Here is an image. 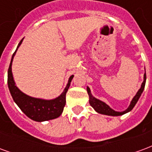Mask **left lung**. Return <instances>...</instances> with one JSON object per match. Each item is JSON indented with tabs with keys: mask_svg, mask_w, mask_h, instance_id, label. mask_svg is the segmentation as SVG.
<instances>
[{
	"mask_svg": "<svg viewBox=\"0 0 152 152\" xmlns=\"http://www.w3.org/2000/svg\"><path fill=\"white\" fill-rule=\"evenodd\" d=\"M146 80H147V76H146V72H145L143 76V82L142 83V85H141V88L138 89L137 94L133 98L132 101L130 102V104L129 106V107L125 111L116 112V111H115L112 108H111L107 103L102 102L101 100H99V99H96L95 97H94L92 95V94H91L90 89L87 86V92H88V94H89V104H90V106L92 107L95 110V112H97L99 114L111 115V116H119V115H122L125 114V113H128V112H129L132 109L134 108V106L136 105V103H137L138 99L140 98L141 94L143 92L144 88H145V84H146Z\"/></svg>",
	"mask_w": 152,
	"mask_h": 152,
	"instance_id": "1",
	"label": "left lung"
}]
</instances>
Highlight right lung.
Listing matches in <instances>:
<instances>
[{"mask_svg":"<svg viewBox=\"0 0 152 152\" xmlns=\"http://www.w3.org/2000/svg\"><path fill=\"white\" fill-rule=\"evenodd\" d=\"M23 39L18 43L17 49L15 50L14 54L12 55L10 64L8 70V87L12 98L15 102L18 105L21 111L24 113L28 117L31 119L32 121L37 122H43V121H50L53 119L59 117L63 113V107L66 103V94L69 89V86L72 82V80L74 76H70L68 82L66 84L65 89L63 93L58 97L53 99H42L34 98L22 92L20 89L16 86L15 80L13 77L12 73V63L17 50L21 45Z\"/></svg>","mask_w":152,"mask_h":152,"instance_id":"obj_1","label":"right lung"}]
</instances>
